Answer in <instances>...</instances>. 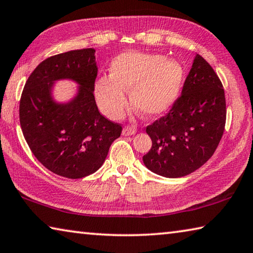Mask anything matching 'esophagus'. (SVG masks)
<instances>
[{"label": "esophagus", "instance_id": "obj_1", "mask_svg": "<svg viewBox=\"0 0 253 253\" xmlns=\"http://www.w3.org/2000/svg\"><path fill=\"white\" fill-rule=\"evenodd\" d=\"M136 134V129L134 127L130 126H125L123 128V135L124 136H131Z\"/></svg>", "mask_w": 253, "mask_h": 253}]
</instances>
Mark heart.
<instances>
[{
  "instance_id": "obj_1",
  "label": "heart",
  "mask_w": 253,
  "mask_h": 253,
  "mask_svg": "<svg viewBox=\"0 0 253 253\" xmlns=\"http://www.w3.org/2000/svg\"><path fill=\"white\" fill-rule=\"evenodd\" d=\"M183 83V68L176 60L162 54L129 51L117 55L110 65V76L95 81V97L102 114L118 118L125 111L130 91L134 108L145 117L165 114L174 105Z\"/></svg>"
}]
</instances>
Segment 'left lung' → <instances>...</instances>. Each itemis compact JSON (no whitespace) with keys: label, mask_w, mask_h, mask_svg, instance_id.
Masks as SVG:
<instances>
[{"label":"left lung","mask_w":253,"mask_h":253,"mask_svg":"<svg viewBox=\"0 0 253 253\" xmlns=\"http://www.w3.org/2000/svg\"><path fill=\"white\" fill-rule=\"evenodd\" d=\"M225 117L223 85L212 67L196 54L173 108L146 128L153 145L143 156L145 166L169 178L193 173L215 152Z\"/></svg>","instance_id":"1"}]
</instances>
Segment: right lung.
Segmentation results:
<instances>
[{"label": "right lung", "instance_id": "obj_1", "mask_svg": "<svg viewBox=\"0 0 253 253\" xmlns=\"http://www.w3.org/2000/svg\"><path fill=\"white\" fill-rule=\"evenodd\" d=\"M96 50H72L42 61L30 75L20 100L23 136L45 169L68 178H83L99 169L122 126L100 115L93 96ZM76 84L69 101L54 98L58 81Z\"/></svg>", "mask_w": 253, "mask_h": 253}]
</instances>
